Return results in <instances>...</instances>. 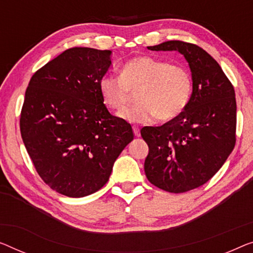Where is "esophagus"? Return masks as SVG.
<instances>
[{
    "label": "esophagus",
    "instance_id": "obj_1",
    "mask_svg": "<svg viewBox=\"0 0 253 253\" xmlns=\"http://www.w3.org/2000/svg\"><path fill=\"white\" fill-rule=\"evenodd\" d=\"M133 131H134V135L135 136H141V131H139V128L137 126H134L133 127Z\"/></svg>",
    "mask_w": 253,
    "mask_h": 253
}]
</instances>
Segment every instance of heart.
Masks as SVG:
<instances>
[{"label":"heart","instance_id":"obj_1","mask_svg":"<svg viewBox=\"0 0 253 253\" xmlns=\"http://www.w3.org/2000/svg\"><path fill=\"white\" fill-rule=\"evenodd\" d=\"M99 89L103 103L112 110H120L136 90L137 102L118 114L128 123L146 124L159 117L163 122L174 120L190 103L193 81L186 68L151 56L128 60L120 76L104 75Z\"/></svg>","mask_w":253,"mask_h":253}]
</instances>
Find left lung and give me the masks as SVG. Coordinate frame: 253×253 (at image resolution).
I'll use <instances>...</instances> for the list:
<instances>
[{
	"mask_svg": "<svg viewBox=\"0 0 253 253\" xmlns=\"http://www.w3.org/2000/svg\"><path fill=\"white\" fill-rule=\"evenodd\" d=\"M148 48L179 52L191 70L193 92L183 114L163 126L141 130L149 145L144 163L149 182L170 193H183L208 182L234 149V87L216 60L198 45L168 41Z\"/></svg>",
	"mask_w": 253,
	"mask_h": 253,
	"instance_id": "1",
	"label": "left lung"
}]
</instances>
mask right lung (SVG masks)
I'll return each mask as SVG.
<instances>
[{
    "label": "right lung",
    "instance_id": "obj_1",
    "mask_svg": "<svg viewBox=\"0 0 253 253\" xmlns=\"http://www.w3.org/2000/svg\"><path fill=\"white\" fill-rule=\"evenodd\" d=\"M111 54L69 48L37 70L26 90L22 141L41 178L67 197L99 191L134 138L131 126L110 115L100 94Z\"/></svg>",
    "mask_w": 253,
    "mask_h": 253
}]
</instances>
